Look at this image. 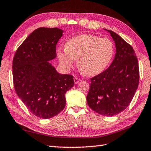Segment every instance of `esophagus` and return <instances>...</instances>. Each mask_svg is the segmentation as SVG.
Listing matches in <instances>:
<instances>
[{"instance_id": "obj_1", "label": "esophagus", "mask_w": 151, "mask_h": 151, "mask_svg": "<svg viewBox=\"0 0 151 151\" xmlns=\"http://www.w3.org/2000/svg\"><path fill=\"white\" fill-rule=\"evenodd\" d=\"M80 81H81V79H80L78 77H75V78H74V81H75V84H78Z\"/></svg>"}]
</instances>
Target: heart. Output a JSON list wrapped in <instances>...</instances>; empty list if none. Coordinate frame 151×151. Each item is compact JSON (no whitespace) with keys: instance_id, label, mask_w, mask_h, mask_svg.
I'll list each match as a JSON object with an SVG mask.
<instances>
[{"instance_id":"heart-1","label":"heart","mask_w":151,"mask_h":151,"mask_svg":"<svg viewBox=\"0 0 151 151\" xmlns=\"http://www.w3.org/2000/svg\"><path fill=\"white\" fill-rule=\"evenodd\" d=\"M114 54L113 41L107 37L81 35L69 38L65 48L58 50V57L64 68L69 69L76 60L84 74L95 76L102 73L111 63Z\"/></svg>"}]
</instances>
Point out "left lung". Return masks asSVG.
<instances>
[{
	"label": "left lung",
	"mask_w": 151,
	"mask_h": 151,
	"mask_svg": "<svg viewBox=\"0 0 151 151\" xmlns=\"http://www.w3.org/2000/svg\"><path fill=\"white\" fill-rule=\"evenodd\" d=\"M116 45L114 60L108 69L90 78L88 106L98 114L113 116L124 111L139 85V69L132 46L111 30Z\"/></svg>",
	"instance_id": "obj_1"
}]
</instances>
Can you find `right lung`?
I'll return each instance as SVG.
<instances>
[{"instance_id":"add662e5","label":"right lung","mask_w":151,"mask_h":151,"mask_svg":"<svg viewBox=\"0 0 151 151\" xmlns=\"http://www.w3.org/2000/svg\"><path fill=\"white\" fill-rule=\"evenodd\" d=\"M63 31L40 27L17 49L12 63L17 96L37 117L47 119L65 107V93L74 85L73 76L61 75L48 61L56 57L55 46Z\"/></svg>"}]
</instances>
